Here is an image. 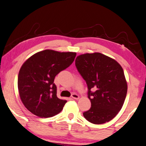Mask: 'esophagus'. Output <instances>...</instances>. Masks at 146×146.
<instances>
[{
    "mask_svg": "<svg viewBox=\"0 0 146 146\" xmlns=\"http://www.w3.org/2000/svg\"><path fill=\"white\" fill-rule=\"evenodd\" d=\"M71 97L73 98V99H75V100H78L79 98V96L76 94H73L71 95Z\"/></svg>",
    "mask_w": 146,
    "mask_h": 146,
    "instance_id": "esophagus-1",
    "label": "esophagus"
}]
</instances>
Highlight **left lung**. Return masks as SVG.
<instances>
[{
	"label": "left lung",
	"mask_w": 146,
	"mask_h": 146,
	"mask_svg": "<svg viewBox=\"0 0 146 146\" xmlns=\"http://www.w3.org/2000/svg\"><path fill=\"white\" fill-rule=\"evenodd\" d=\"M75 66L86 82L91 102V108L83 113L84 117L94 124L110 121L121 110L127 96L123 68L114 59L99 52L79 55Z\"/></svg>",
	"instance_id": "8db88e82"
}]
</instances>
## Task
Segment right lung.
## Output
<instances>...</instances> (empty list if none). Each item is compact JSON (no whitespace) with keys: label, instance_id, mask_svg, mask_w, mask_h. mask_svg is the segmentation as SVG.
<instances>
[{"label":"right lung","instance_id":"add662e5","mask_svg":"<svg viewBox=\"0 0 146 146\" xmlns=\"http://www.w3.org/2000/svg\"><path fill=\"white\" fill-rule=\"evenodd\" d=\"M76 52L52 50L38 52L21 66L18 75L19 96L25 108L41 118H48L61 111L67 100L56 96L55 77L74 61Z\"/></svg>","mask_w":146,"mask_h":146}]
</instances>
